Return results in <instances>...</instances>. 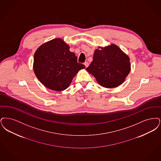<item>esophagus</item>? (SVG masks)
Masks as SVG:
<instances>
[{"mask_svg":"<svg viewBox=\"0 0 161 161\" xmlns=\"http://www.w3.org/2000/svg\"><path fill=\"white\" fill-rule=\"evenodd\" d=\"M84 65H85V67L86 68V67H88V65H89V64H88V63H87V62H85V63H84Z\"/></svg>","mask_w":161,"mask_h":161,"instance_id":"1","label":"esophagus"}]
</instances>
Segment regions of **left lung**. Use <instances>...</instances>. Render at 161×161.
<instances>
[{
  "label": "left lung",
  "mask_w": 161,
  "mask_h": 161,
  "mask_svg": "<svg viewBox=\"0 0 161 161\" xmlns=\"http://www.w3.org/2000/svg\"><path fill=\"white\" fill-rule=\"evenodd\" d=\"M130 69L129 57L114 44L96 49L92 61L86 69L100 85L107 88L123 84Z\"/></svg>",
  "instance_id": "obj_1"
}]
</instances>
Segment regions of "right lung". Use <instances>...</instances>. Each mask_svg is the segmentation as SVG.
<instances>
[{"label": "right lung", "instance_id": "add662e5", "mask_svg": "<svg viewBox=\"0 0 161 161\" xmlns=\"http://www.w3.org/2000/svg\"><path fill=\"white\" fill-rule=\"evenodd\" d=\"M85 66L63 39H53L35 51L33 69L36 77L46 88L56 91L67 89L79 70Z\"/></svg>", "mask_w": 161, "mask_h": 161}]
</instances>
